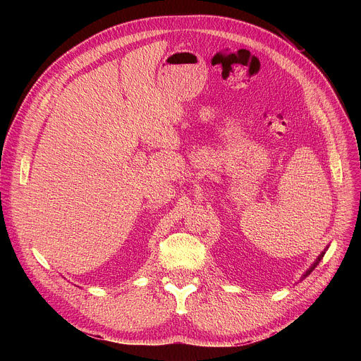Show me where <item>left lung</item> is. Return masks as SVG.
<instances>
[{"instance_id": "left-lung-1", "label": "left lung", "mask_w": 361, "mask_h": 361, "mask_svg": "<svg viewBox=\"0 0 361 361\" xmlns=\"http://www.w3.org/2000/svg\"><path fill=\"white\" fill-rule=\"evenodd\" d=\"M324 255H325V252H322V255H320V256H319V257H317V260H316V262H314V263H313V267H312V268H310V269H309V271H307V272H306V274H305V275H302V278H306V276H307V275H310V272H312V271H313V269H314V268H316V267H317V264H319V262H320V259H322V257H324Z\"/></svg>"}]
</instances>
